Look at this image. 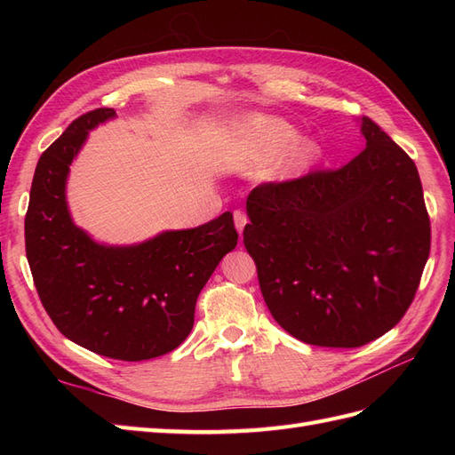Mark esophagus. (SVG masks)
Segmentation results:
<instances>
[{
	"instance_id": "34e87169",
	"label": "esophagus",
	"mask_w": 455,
	"mask_h": 455,
	"mask_svg": "<svg viewBox=\"0 0 455 455\" xmlns=\"http://www.w3.org/2000/svg\"><path fill=\"white\" fill-rule=\"evenodd\" d=\"M233 220H235V228H237V231H239V233H243V228L246 226V220H249V218H246V214H244L243 211H235V212H233Z\"/></svg>"
}]
</instances>
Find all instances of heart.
Wrapping results in <instances>:
<instances>
[{
  "label": "heart",
  "mask_w": 455,
  "mask_h": 455,
  "mask_svg": "<svg viewBox=\"0 0 455 455\" xmlns=\"http://www.w3.org/2000/svg\"><path fill=\"white\" fill-rule=\"evenodd\" d=\"M292 131L283 123L267 117L246 119L233 129V140L239 149V159L243 163H261L273 157L277 151L291 140ZM315 148L311 142L301 140L286 151L279 161H275L271 174L286 178L304 169L311 161Z\"/></svg>",
  "instance_id": "1"
}]
</instances>
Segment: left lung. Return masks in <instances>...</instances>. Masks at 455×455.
<instances>
[{
  "label": "left lung",
  "instance_id": "left-lung-1",
  "mask_svg": "<svg viewBox=\"0 0 455 455\" xmlns=\"http://www.w3.org/2000/svg\"><path fill=\"white\" fill-rule=\"evenodd\" d=\"M366 148L339 169L256 186L243 243L266 304L309 346L361 347L398 324L431 251L416 163L363 117Z\"/></svg>",
  "mask_w": 455,
  "mask_h": 455
}]
</instances>
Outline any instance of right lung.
I'll return each instance as SVG.
<instances>
[{
    "label": "right lung",
    "instance_id": "right-lung-1",
    "mask_svg": "<svg viewBox=\"0 0 455 455\" xmlns=\"http://www.w3.org/2000/svg\"><path fill=\"white\" fill-rule=\"evenodd\" d=\"M96 108L74 119L41 154L24 218L26 258L51 321L77 346L139 363L171 353L194 328L196 301L235 249L231 212L196 229L167 231L136 246H102L74 226L66 176L87 132L114 117Z\"/></svg>",
    "mask_w": 455,
    "mask_h": 455
}]
</instances>
